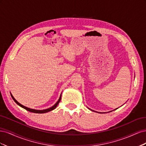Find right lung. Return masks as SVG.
Segmentation results:
<instances>
[{"instance_id":"1","label":"right lung","mask_w":146,"mask_h":146,"mask_svg":"<svg viewBox=\"0 0 146 146\" xmlns=\"http://www.w3.org/2000/svg\"><path fill=\"white\" fill-rule=\"evenodd\" d=\"M11 98H13V99L14 100V101L18 105H19L20 107H21L22 108H24V109H25L26 110H27V111H30V112H32V113H47V112H48V111H52V110H54L56 107H57V105H58V104H59V102H60V100H61V95L60 96V98H59V100H58V102H57L53 106V107H50V108H47V109H46V110H33V109H31V108H27V107H25V106H24V105H21V104H19L18 102H17L14 98H13V96L11 94Z\"/></svg>"}]
</instances>
